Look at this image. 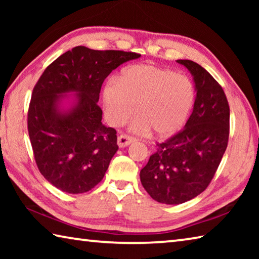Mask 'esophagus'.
<instances>
[{
	"label": "esophagus",
	"instance_id": "esophagus-1",
	"mask_svg": "<svg viewBox=\"0 0 259 259\" xmlns=\"http://www.w3.org/2000/svg\"><path fill=\"white\" fill-rule=\"evenodd\" d=\"M134 142L135 138L130 137L128 135H120L119 137H117V145H119V147H126Z\"/></svg>",
	"mask_w": 259,
	"mask_h": 259
}]
</instances>
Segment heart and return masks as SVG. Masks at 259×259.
<instances>
[{"mask_svg": "<svg viewBox=\"0 0 259 259\" xmlns=\"http://www.w3.org/2000/svg\"><path fill=\"white\" fill-rule=\"evenodd\" d=\"M195 99V89L185 75L155 65H133L104 87L106 120L121 125L137 111L131 122L138 134L153 130L157 137L172 136L185 124Z\"/></svg>", "mask_w": 259, "mask_h": 259, "instance_id": "heart-1", "label": "heart"}]
</instances>
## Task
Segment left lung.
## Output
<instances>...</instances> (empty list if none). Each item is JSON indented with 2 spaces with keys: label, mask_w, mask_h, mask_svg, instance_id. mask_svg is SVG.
<instances>
[{
  "label": "left lung",
  "mask_w": 259,
  "mask_h": 259,
  "mask_svg": "<svg viewBox=\"0 0 259 259\" xmlns=\"http://www.w3.org/2000/svg\"><path fill=\"white\" fill-rule=\"evenodd\" d=\"M192 74L196 97L184 129L164 143L140 170V182L152 199L181 204L194 199L211 182L229 142L230 107L223 88L200 66L178 59Z\"/></svg>",
  "instance_id": "8db88e82"
}]
</instances>
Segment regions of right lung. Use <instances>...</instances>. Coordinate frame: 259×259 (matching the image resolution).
Segmentation results:
<instances>
[{"instance_id": "add662e5", "label": "right lung", "mask_w": 259, "mask_h": 259, "mask_svg": "<svg viewBox=\"0 0 259 259\" xmlns=\"http://www.w3.org/2000/svg\"><path fill=\"white\" fill-rule=\"evenodd\" d=\"M135 52L75 47L49 65L34 87L28 135L37 168L58 190L80 194L105 176L119 150L97 105L105 78Z\"/></svg>"}]
</instances>
